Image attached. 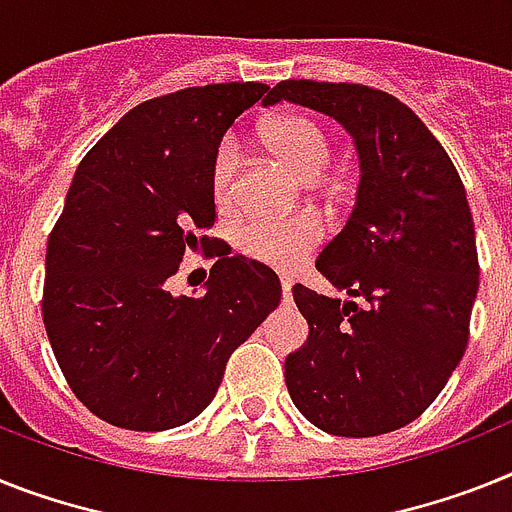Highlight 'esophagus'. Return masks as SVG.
I'll return each mask as SVG.
<instances>
[{"instance_id":"34e87169","label":"esophagus","mask_w":512,"mask_h":512,"mask_svg":"<svg viewBox=\"0 0 512 512\" xmlns=\"http://www.w3.org/2000/svg\"><path fill=\"white\" fill-rule=\"evenodd\" d=\"M291 286H294V281H291L289 276H281V291H283V299H286V302L291 299Z\"/></svg>"}]
</instances>
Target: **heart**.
Listing matches in <instances>:
<instances>
[{
  "label": "heart",
  "instance_id": "heart-1",
  "mask_svg": "<svg viewBox=\"0 0 512 512\" xmlns=\"http://www.w3.org/2000/svg\"><path fill=\"white\" fill-rule=\"evenodd\" d=\"M268 150L286 163L299 179L315 182L328 171L333 161V143L328 130L309 114H281L263 127ZM242 174V150L234 135H226L213 148L208 163V184L213 203L231 208L239 192ZM325 229L315 216L265 218L255 216L244 221L236 231V247L244 257L270 268H296L320 247Z\"/></svg>",
  "mask_w": 512,
  "mask_h": 512
}]
</instances>
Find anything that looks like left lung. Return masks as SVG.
I'll list each match as a JSON object with an SVG mask.
<instances>
[{
  "mask_svg": "<svg viewBox=\"0 0 512 512\" xmlns=\"http://www.w3.org/2000/svg\"><path fill=\"white\" fill-rule=\"evenodd\" d=\"M278 101L338 119L362 158L354 210L315 265L364 304L296 283L309 336L286 356V388L328 435H385L429 409L468 346L479 252L466 187L427 124L385 90L281 80L263 103Z\"/></svg>",
  "mask_w": 512,
  "mask_h": 512,
  "instance_id": "obj_1",
  "label": "left lung"
}]
</instances>
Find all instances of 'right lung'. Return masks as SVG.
<instances>
[{"mask_svg":"<svg viewBox=\"0 0 512 512\" xmlns=\"http://www.w3.org/2000/svg\"><path fill=\"white\" fill-rule=\"evenodd\" d=\"M265 83L195 85L137 103L85 153L46 244L41 312L64 380L122 429L161 432L208 409L229 356L281 302L268 265L231 257L208 163ZM192 251L214 263L203 297H174Z\"/></svg>","mask_w":512,"mask_h":512,"instance_id":"add662e5","label":"right lung"}]
</instances>
